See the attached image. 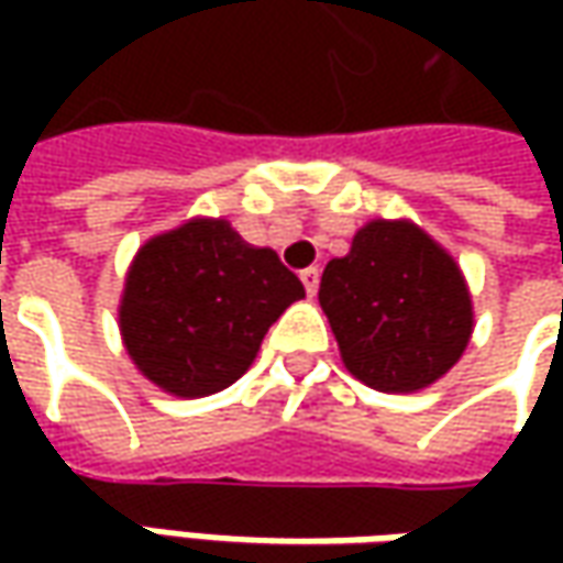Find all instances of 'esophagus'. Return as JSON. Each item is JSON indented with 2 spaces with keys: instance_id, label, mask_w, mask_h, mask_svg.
I'll return each mask as SVG.
<instances>
[{
  "instance_id": "esophagus-1",
  "label": "esophagus",
  "mask_w": 563,
  "mask_h": 563,
  "mask_svg": "<svg viewBox=\"0 0 563 563\" xmlns=\"http://www.w3.org/2000/svg\"><path fill=\"white\" fill-rule=\"evenodd\" d=\"M300 282H303L307 294H310V297H316V291H319V269H316V266L303 269V272H300Z\"/></svg>"
}]
</instances>
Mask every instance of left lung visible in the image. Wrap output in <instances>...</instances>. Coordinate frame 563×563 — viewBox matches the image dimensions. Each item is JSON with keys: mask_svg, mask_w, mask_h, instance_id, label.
Here are the masks:
<instances>
[{"mask_svg": "<svg viewBox=\"0 0 563 563\" xmlns=\"http://www.w3.org/2000/svg\"><path fill=\"white\" fill-rule=\"evenodd\" d=\"M344 366L376 391L407 395L442 378L464 354L473 307L464 275L410 222L376 219L319 282Z\"/></svg>", "mask_w": 563, "mask_h": 563, "instance_id": "1", "label": "left lung"}]
</instances>
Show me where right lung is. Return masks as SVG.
Listing matches in <instances>:
<instances>
[{
	"mask_svg": "<svg viewBox=\"0 0 563 563\" xmlns=\"http://www.w3.org/2000/svg\"><path fill=\"white\" fill-rule=\"evenodd\" d=\"M303 297L278 253L222 219H194L143 244L121 297V335L146 378L203 398L247 373L269 325Z\"/></svg>",
	"mask_w": 563,
	"mask_h": 563,
	"instance_id": "right-lung-1",
	"label": "right lung"
}]
</instances>
